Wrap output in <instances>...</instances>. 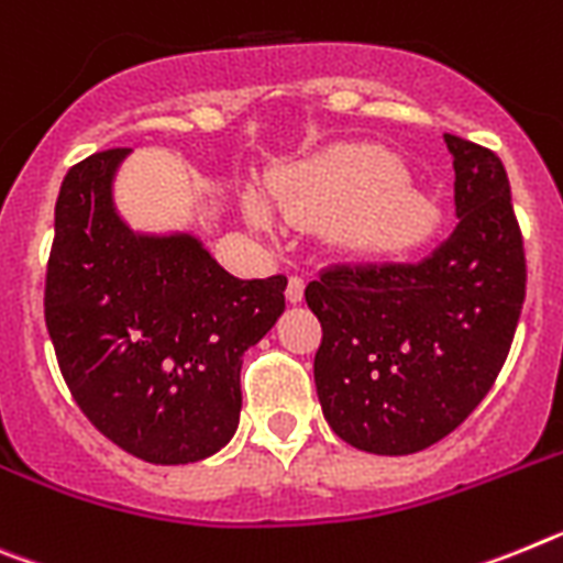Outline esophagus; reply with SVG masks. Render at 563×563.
<instances>
[{"label":"esophagus","instance_id":"1","mask_svg":"<svg viewBox=\"0 0 563 563\" xmlns=\"http://www.w3.org/2000/svg\"><path fill=\"white\" fill-rule=\"evenodd\" d=\"M302 291H306V283H302V277H297V275L288 277V286H286L288 302H302Z\"/></svg>","mask_w":563,"mask_h":563}]
</instances>
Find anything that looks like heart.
I'll return each instance as SVG.
<instances>
[{
    "instance_id": "obj_1",
    "label": "heart",
    "mask_w": 563,
    "mask_h": 563,
    "mask_svg": "<svg viewBox=\"0 0 563 563\" xmlns=\"http://www.w3.org/2000/svg\"><path fill=\"white\" fill-rule=\"evenodd\" d=\"M275 209L286 218L340 214L342 241L363 254H402L422 243L433 223V207L385 150L356 146L334 161L297 166L272 189ZM249 218L272 227V209L249 198Z\"/></svg>"
}]
</instances>
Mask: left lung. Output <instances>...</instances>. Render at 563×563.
<instances>
[{
  "label": "left lung",
  "instance_id": "left-lung-1",
  "mask_svg": "<svg viewBox=\"0 0 563 563\" xmlns=\"http://www.w3.org/2000/svg\"><path fill=\"white\" fill-rule=\"evenodd\" d=\"M456 229L413 263H340L306 286L322 325V417L379 456L437 444L471 417L505 365L527 288L505 164L444 133Z\"/></svg>",
  "mask_w": 563,
  "mask_h": 563
}]
</instances>
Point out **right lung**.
<instances>
[{
    "mask_svg": "<svg viewBox=\"0 0 563 563\" xmlns=\"http://www.w3.org/2000/svg\"><path fill=\"white\" fill-rule=\"evenodd\" d=\"M130 150L76 164L56 200L45 320L78 408L153 464L212 456L241 422L243 354L286 309V277L241 280L192 232H141L112 184Z\"/></svg>",
    "mask_w": 563,
    "mask_h": 563,
    "instance_id": "1",
    "label": "right lung"
}]
</instances>
